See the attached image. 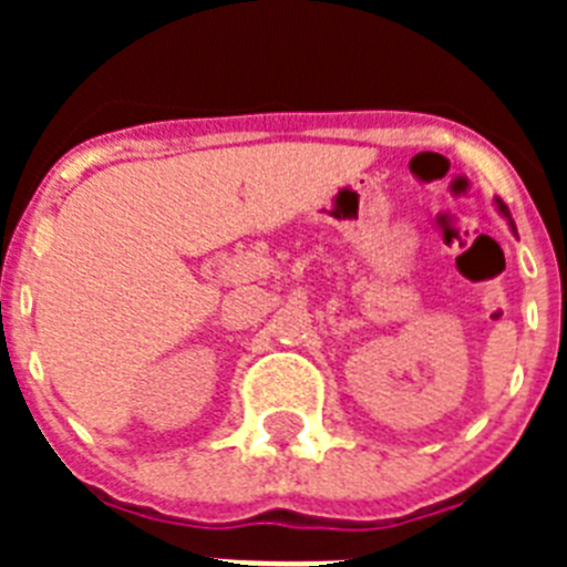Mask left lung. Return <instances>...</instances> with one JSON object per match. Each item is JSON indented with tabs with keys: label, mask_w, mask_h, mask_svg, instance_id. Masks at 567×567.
<instances>
[{
	"label": "left lung",
	"mask_w": 567,
	"mask_h": 567,
	"mask_svg": "<svg viewBox=\"0 0 567 567\" xmlns=\"http://www.w3.org/2000/svg\"><path fill=\"white\" fill-rule=\"evenodd\" d=\"M494 207H497V213L503 215L505 221H508V227L514 229V233H517V224H514V218H511V213H508V207H505V204H503V198H494Z\"/></svg>",
	"instance_id": "left-lung-1"
}]
</instances>
